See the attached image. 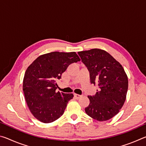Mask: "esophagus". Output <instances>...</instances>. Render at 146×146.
Instances as JSON below:
<instances>
[{"label":"esophagus","instance_id":"34e87169","mask_svg":"<svg viewBox=\"0 0 146 146\" xmlns=\"http://www.w3.org/2000/svg\"><path fill=\"white\" fill-rule=\"evenodd\" d=\"M74 96H75V97L76 99H79V98H80L81 97H82V95H78V94H75V95H74Z\"/></svg>","mask_w":146,"mask_h":146}]
</instances>
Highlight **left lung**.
Instances as JSON below:
<instances>
[{
    "label": "left lung",
    "instance_id": "1",
    "mask_svg": "<svg viewBox=\"0 0 146 146\" xmlns=\"http://www.w3.org/2000/svg\"><path fill=\"white\" fill-rule=\"evenodd\" d=\"M90 72V81L99 89L95 95L88 96L90 103L85 111L98 121L111 119L125 102L128 78L122 65L110 53L100 49L78 52Z\"/></svg>",
    "mask_w": 146,
    "mask_h": 146
}]
</instances>
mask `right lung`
<instances>
[{
	"label": "right lung",
	"instance_id": "obj_1",
	"mask_svg": "<svg viewBox=\"0 0 146 146\" xmlns=\"http://www.w3.org/2000/svg\"><path fill=\"white\" fill-rule=\"evenodd\" d=\"M80 60L75 52L55 51L39 56L27 68L23 80L24 94L36 119L50 123L64 114L73 95L56 92V81L71 64Z\"/></svg>",
	"mask_w": 146,
	"mask_h": 146
}]
</instances>
